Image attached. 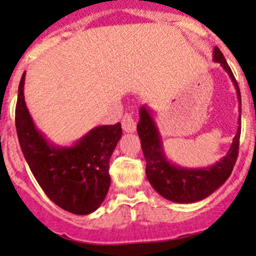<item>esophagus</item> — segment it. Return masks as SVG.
I'll use <instances>...</instances> for the list:
<instances>
[{
  "label": "esophagus",
  "mask_w": 256,
  "mask_h": 256,
  "mask_svg": "<svg viewBox=\"0 0 256 256\" xmlns=\"http://www.w3.org/2000/svg\"><path fill=\"white\" fill-rule=\"evenodd\" d=\"M122 130L126 132H134L136 131V120L131 114H125L122 118Z\"/></svg>",
  "instance_id": "1"
}]
</instances>
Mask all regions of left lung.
<instances>
[{"label":"left lung","mask_w":256,"mask_h":256,"mask_svg":"<svg viewBox=\"0 0 256 256\" xmlns=\"http://www.w3.org/2000/svg\"><path fill=\"white\" fill-rule=\"evenodd\" d=\"M213 60L220 64L222 68L226 72L236 88V98L239 102V126L236 135L234 136L233 142L226 156L222 157L214 164L200 167V168H188L172 162L164 152V141L152 110L147 105H142L138 110L140 121L138 124V132L141 138V147L146 158L147 180L158 194L171 202L194 203L207 198L228 180L238 157L240 128H240V118H242L240 90L238 82L232 73V69L229 68L226 58L218 47H214Z\"/></svg>","instance_id":"1"}]
</instances>
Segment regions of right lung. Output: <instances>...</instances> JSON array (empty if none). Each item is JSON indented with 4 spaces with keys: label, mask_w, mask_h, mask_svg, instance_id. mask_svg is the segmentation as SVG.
Masks as SVG:
<instances>
[{
    "label": "right lung",
    "mask_w": 256,
    "mask_h": 256,
    "mask_svg": "<svg viewBox=\"0 0 256 256\" xmlns=\"http://www.w3.org/2000/svg\"><path fill=\"white\" fill-rule=\"evenodd\" d=\"M26 72L18 86L16 128L20 150L52 202L85 216L104 202L110 187L109 162L122 135L121 124L96 126L70 146L49 141L36 126L24 102Z\"/></svg>",
    "instance_id": "add662e5"
}]
</instances>
